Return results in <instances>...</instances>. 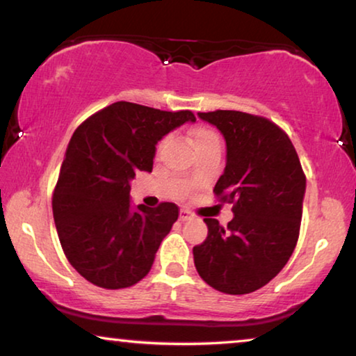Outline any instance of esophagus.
<instances>
[{
	"label": "esophagus",
	"mask_w": 356,
	"mask_h": 356,
	"mask_svg": "<svg viewBox=\"0 0 356 356\" xmlns=\"http://www.w3.org/2000/svg\"><path fill=\"white\" fill-rule=\"evenodd\" d=\"M179 219L180 221H190V219H193V213L190 211V209H180V214H179Z\"/></svg>",
	"instance_id": "34e87169"
}]
</instances>
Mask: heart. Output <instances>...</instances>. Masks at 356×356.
Returning <instances> with one entry per match:
<instances>
[{"label": "heart", "instance_id": "obj_1", "mask_svg": "<svg viewBox=\"0 0 356 356\" xmlns=\"http://www.w3.org/2000/svg\"><path fill=\"white\" fill-rule=\"evenodd\" d=\"M190 137H192V142H193L195 148L202 147V145L208 143V142H214V140H219L214 130H211L209 127H204V126L193 127L192 130H190ZM163 145H164V140H163V142L158 143V148H156L158 153L161 152Z\"/></svg>", "mask_w": 356, "mask_h": 356}]
</instances>
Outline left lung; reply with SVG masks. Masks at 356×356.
I'll list each match as a JSON object with an SVG mask.
<instances>
[{
	"mask_svg": "<svg viewBox=\"0 0 356 356\" xmlns=\"http://www.w3.org/2000/svg\"><path fill=\"white\" fill-rule=\"evenodd\" d=\"M198 116L226 138V169L213 192L232 203L234 219L222 227L204 218L208 237L193 247L195 268L219 292H254L292 257L307 177L289 135L269 119L227 109Z\"/></svg>",
	"mask_w": 356,
	"mask_h": 356,
	"instance_id": "8db88e82",
	"label": "left lung"
}]
</instances>
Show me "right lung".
Segmentation results:
<instances>
[{"mask_svg":"<svg viewBox=\"0 0 356 356\" xmlns=\"http://www.w3.org/2000/svg\"><path fill=\"white\" fill-rule=\"evenodd\" d=\"M187 121H197L188 109L118 102L74 132L53 192V218L67 261L97 287L127 289L152 269L179 208L163 202L132 209L129 182L152 171L158 140Z\"/></svg>","mask_w":356,"mask_h":356,"instance_id":"add662e5","label":"right lung"}]
</instances>
